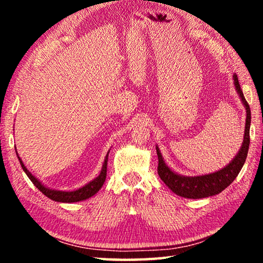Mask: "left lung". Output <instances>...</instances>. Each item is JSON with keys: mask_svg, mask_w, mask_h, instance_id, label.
<instances>
[{"mask_svg": "<svg viewBox=\"0 0 263 263\" xmlns=\"http://www.w3.org/2000/svg\"><path fill=\"white\" fill-rule=\"evenodd\" d=\"M234 86L237 89L238 94L241 99L242 103L246 108V126H245V136L241 148L239 149L238 154L231 161L228 166L220 171L212 174L202 175V176H182L176 174L171 168L164 163L162 155L160 153L159 147H157V154L159 159L158 164V174L164 184H166L173 193L182 196L184 198H204L209 196H213L221 193L222 190L232 183L235 177L241 171L245 161H246L248 147H249V127H251V109L247 103L246 99L242 94L241 88L238 81L237 75H233Z\"/></svg>", "mask_w": 263, "mask_h": 263, "instance_id": "8db88e82", "label": "left lung"}]
</instances>
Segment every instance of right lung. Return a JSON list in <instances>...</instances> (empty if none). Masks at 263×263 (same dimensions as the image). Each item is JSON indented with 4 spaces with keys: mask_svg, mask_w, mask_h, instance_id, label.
I'll use <instances>...</instances> for the list:
<instances>
[{
    "mask_svg": "<svg viewBox=\"0 0 263 263\" xmlns=\"http://www.w3.org/2000/svg\"><path fill=\"white\" fill-rule=\"evenodd\" d=\"M17 157H18V155H17ZM108 157H109V152H108V154H106V157L104 159V163H103V166H102L100 175L97 176L96 179L89 182L88 184L82 186V188L74 190V191H60V190L47 188V186L42 184L41 182L35 179V177L31 174L28 169H26V167L24 166V163H23V161H22V159L20 157H18V160L21 162L22 168H23V171L25 172V174L28 175L31 182H32V183L37 186V188L41 190L42 193L46 196V197H48L50 199H52V201H55V202L74 203V202H80V201H83V199L91 197V196H94L97 191L102 188V185H103L104 181L106 179V164H108Z\"/></svg>",
    "mask_w": 263,
    "mask_h": 263,
    "instance_id": "add662e5",
    "label": "right lung"
}]
</instances>
